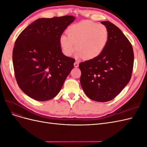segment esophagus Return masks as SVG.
Instances as JSON below:
<instances>
[{"instance_id":"obj_1","label":"esophagus","mask_w":147,"mask_h":147,"mask_svg":"<svg viewBox=\"0 0 147 147\" xmlns=\"http://www.w3.org/2000/svg\"><path fill=\"white\" fill-rule=\"evenodd\" d=\"M78 65H79L78 62V61H75V63H74V67H78Z\"/></svg>"}]
</instances>
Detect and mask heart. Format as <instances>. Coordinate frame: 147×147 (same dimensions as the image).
Listing matches in <instances>:
<instances>
[{
	"instance_id": "obj_1",
	"label": "heart",
	"mask_w": 147,
	"mask_h": 147,
	"mask_svg": "<svg viewBox=\"0 0 147 147\" xmlns=\"http://www.w3.org/2000/svg\"><path fill=\"white\" fill-rule=\"evenodd\" d=\"M66 35H62L59 43L63 53L71 56L78 51L80 57L91 59L103 52L109 40V31L106 26L90 21L75 24L67 30Z\"/></svg>"
}]
</instances>
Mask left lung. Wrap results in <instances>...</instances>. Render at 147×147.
Wrapping results in <instances>:
<instances>
[{
    "instance_id": "8db88e82",
    "label": "left lung",
    "mask_w": 147,
    "mask_h": 147,
    "mask_svg": "<svg viewBox=\"0 0 147 147\" xmlns=\"http://www.w3.org/2000/svg\"><path fill=\"white\" fill-rule=\"evenodd\" d=\"M109 31L104 50L94 59L82 62L80 83L89 98L104 102L112 100L129 82L134 64L131 43L110 21H102Z\"/></svg>"
}]
</instances>
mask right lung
<instances>
[{
  "mask_svg": "<svg viewBox=\"0 0 147 147\" xmlns=\"http://www.w3.org/2000/svg\"><path fill=\"white\" fill-rule=\"evenodd\" d=\"M75 18H39L16 38L13 50L15 78L21 90L32 99L45 101L55 97L73 69L75 59L62 53L59 40Z\"/></svg>",
  "mask_w": 147,
  "mask_h": 147,
  "instance_id": "obj_1",
  "label": "right lung"
}]
</instances>
